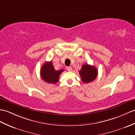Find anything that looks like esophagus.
Listing matches in <instances>:
<instances>
[{"label": "esophagus", "instance_id": "obj_1", "mask_svg": "<svg viewBox=\"0 0 135 135\" xmlns=\"http://www.w3.org/2000/svg\"><path fill=\"white\" fill-rule=\"evenodd\" d=\"M67 70L68 71H71L72 70V67H66Z\"/></svg>", "mask_w": 135, "mask_h": 135}]
</instances>
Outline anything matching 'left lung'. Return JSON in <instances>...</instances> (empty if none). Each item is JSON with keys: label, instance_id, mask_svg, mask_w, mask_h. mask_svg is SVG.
<instances>
[{"label": "left lung", "instance_id": "1", "mask_svg": "<svg viewBox=\"0 0 135 135\" xmlns=\"http://www.w3.org/2000/svg\"><path fill=\"white\" fill-rule=\"evenodd\" d=\"M79 73L82 82L87 83L95 79L98 75V71L94 66L85 64L82 65Z\"/></svg>", "mask_w": 135, "mask_h": 135}]
</instances>
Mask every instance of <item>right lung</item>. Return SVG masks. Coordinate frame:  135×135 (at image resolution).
I'll use <instances>...</instances> for the list:
<instances>
[{
	"mask_svg": "<svg viewBox=\"0 0 135 135\" xmlns=\"http://www.w3.org/2000/svg\"><path fill=\"white\" fill-rule=\"evenodd\" d=\"M63 70H55L51 61L46 62L41 68V76L45 82L56 84L59 81L60 75Z\"/></svg>",
	"mask_w": 135,
	"mask_h": 135,
	"instance_id": "obj_1",
	"label": "right lung"
}]
</instances>
